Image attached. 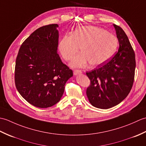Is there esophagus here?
Returning <instances> with one entry per match:
<instances>
[{"label": "esophagus", "mask_w": 146, "mask_h": 146, "mask_svg": "<svg viewBox=\"0 0 146 146\" xmlns=\"http://www.w3.org/2000/svg\"><path fill=\"white\" fill-rule=\"evenodd\" d=\"M82 73V71L80 70H75L73 71V74L75 75H79V74H81Z\"/></svg>", "instance_id": "obj_1"}]
</instances>
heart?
Instances as JSON below:
<instances>
[{
    "mask_svg": "<svg viewBox=\"0 0 146 146\" xmlns=\"http://www.w3.org/2000/svg\"><path fill=\"white\" fill-rule=\"evenodd\" d=\"M118 45L117 37L103 28L94 26H81L66 34L59 42L58 49L66 61H70L78 52L71 63L73 67H83L87 63L93 66L107 62L115 52Z\"/></svg>",
    "mask_w": 146,
    "mask_h": 146,
    "instance_id": "1",
    "label": "heart"
}]
</instances>
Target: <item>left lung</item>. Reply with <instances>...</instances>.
<instances>
[{"instance_id":"1","label":"left lung","mask_w":146,"mask_h":146,"mask_svg":"<svg viewBox=\"0 0 146 146\" xmlns=\"http://www.w3.org/2000/svg\"><path fill=\"white\" fill-rule=\"evenodd\" d=\"M119 40L118 52L109 61L86 74L90 80L86 95L93 106L107 109L120 104L131 92L134 81L135 52L127 36L113 24Z\"/></svg>"}]
</instances>
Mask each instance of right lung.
<instances>
[{
	"label": "right lung",
	"instance_id": "1",
	"mask_svg": "<svg viewBox=\"0 0 146 146\" xmlns=\"http://www.w3.org/2000/svg\"><path fill=\"white\" fill-rule=\"evenodd\" d=\"M56 24L34 31L19 50L15 66V85L25 100L38 108H48L60 100L65 83L73 71L57 53Z\"/></svg>",
	"mask_w": 146,
	"mask_h": 146
}]
</instances>
